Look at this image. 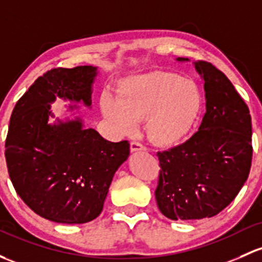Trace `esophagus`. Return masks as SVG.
Masks as SVG:
<instances>
[{
  "label": "esophagus",
  "instance_id": "1",
  "mask_svg": "<svg viewBox=\"0 0 262 262\" xmlns=\"http://www.w3.org/2000/svg\"><path fill=\"white\" fill-rule=\"evenodd\" d=\"M130 150H132V152H138V150H145V147L142 144V143L133 140V142L130 143Z\"/></svg>",
  "mask_w": 262,
  "mask_h": 262
}]
</instances>
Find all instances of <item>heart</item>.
<instances>
[{
  "label": "heart",
  "instance_id": "b5f03b06",
  "mask_svg": "<svg viewBox=\"0 0 262 262\" xmlns=\"http://www.w3.org/2000/svg\"><path fill=\"white\" fill-rule=\"evenodd\" d=\"M117 98L104 94L100 108L118 134H128L144 118L148 139L170 147L192 130L203 105L197 82L170 71H150L118 82Z\"/></svg>",
  "mask_w": 262,
  "mask_h": 262
}]
</instances>
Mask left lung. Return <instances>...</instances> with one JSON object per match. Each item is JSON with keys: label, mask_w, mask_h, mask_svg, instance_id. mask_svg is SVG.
Wrapping results in <instances>:
<instances>
[{"label": "left lung", "mask_w": 262, "mask_h": 262, "mask_svg": "<svg viewBox=\"0 0 262 262\" xmlns=\"http://www.w3.org/2000/svg\"><path fill=\"white\" fill-rule=\"evenodd\" d=\"M194 68L205 80L202 123L187 142L157 153L161 167L157 205L174 221L220 213L240 192L252 161L251 115L246 103L211 62L197 61Z\"/></svg>", "instance_id": "left-lung-1"}]
</instances>
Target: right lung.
Segmentation results:
<instances>
[{
	"instance_id": "add662e5",
	"label": "right lung",
	"mask_w": 262,
	"mask_h": 262,
	"mask_svg": "<svg viewBox=\"0 0 262 262\" xmlns=\"http://www.w3.org/2000/svg\"><path fill=\"white\" fill-rule=\"evenodd\" d=\"M94 66L56 68L37 78L13 108L6 163L21 200L57 224H85L103 211L114 173L126 161L129 142L113 143L80 118L49 124L56 96L92 105ZM70 105V109H76Z\"/></svg>"
}]
</instances>
